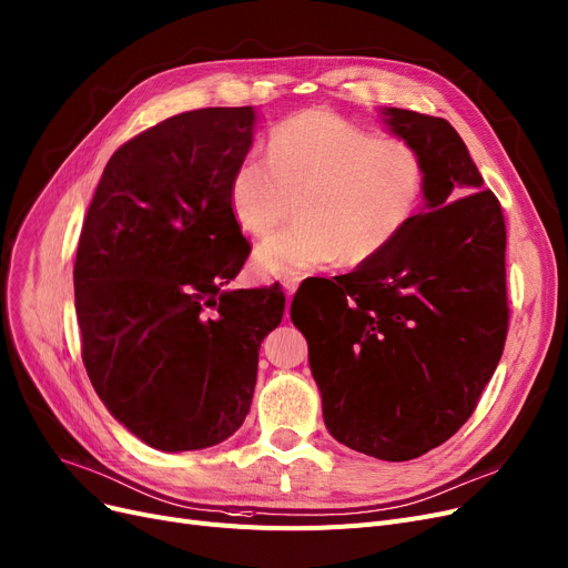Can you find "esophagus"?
I'll return each instance as SVG.
<instances>
[{
	"instance_id": "1",
	"label": "esophagus",
	"mask_w": 568,
	"mask_h": 568,
	"mask_svg": "<svg viewBox=\"0 0 568 568\" xmlns=\"http://www.w3.org/2000/svg\"><path fill=\"white\" fill-rule=\"evenodd\" d=\"M298 284H301V277H298V275H284V277H282V286H284V291H286V298H288V301H291L293 293L298 291Z\"/></svg>"
}]
</instances>
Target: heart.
Returning a JSON list of instances; mask_svg holds the SVG:
<instances>
[{
    "label": "heart",
    "mask_w": 568,
    "mask_h": 568,
    "mask_svg": "<svg viewBox=\"0 0 568 568\" xmlns=\"http://www.w3.org/2000/svg\"><path fill=\"white\" fill-rule=\"evenodd\" d=\"M426 189L422 153L405 140L375 138L328 109H307L270 132L267 161L248 155L229 181L240 229L265 235L291 214L298 221L263 240L258 275H291L377 258L413 223Z\"/></svg>",
    "instance_id": "heart-1"
}]
</instances>
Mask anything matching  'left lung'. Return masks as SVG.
<instances>
[{"mask_svg": "<svg viewBox=\"0 0 568 568\" xmlns=\"http://www.w3.org/2000/svg\"><path fill=\"white\" fill-rule=\"evenodd\" d=\"M382 121L424 158L426 212L349 275L303 282L291 322L331 436L407 462L457 434L504 354L506 221L445 119L387 106Z\"/></svg>", "mask_w": 568, "mask_h": 568, "instance_id": "8db88e82", "label": "left lung"}]
</instances>
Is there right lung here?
Instances as JSON below:
<instances>
[{"instance_id":"right-lung-1","label":"right lung","mask_w":568,"mask_h":568,"mask_svg":"<svg viewBox=\"0 0 568 568\" xmlns=\"http://www.w3.org/2000/svg\"><path fill=\"white\" fill-rule=\"evenodd\" d=\"M254 125V106H210L144 130L109 158L83 221V366L106 410L155 449H205L235 434L263 337L282 322L280 284L221 288L252 252L229 181Z\"/></svg>"}]
</instances>
